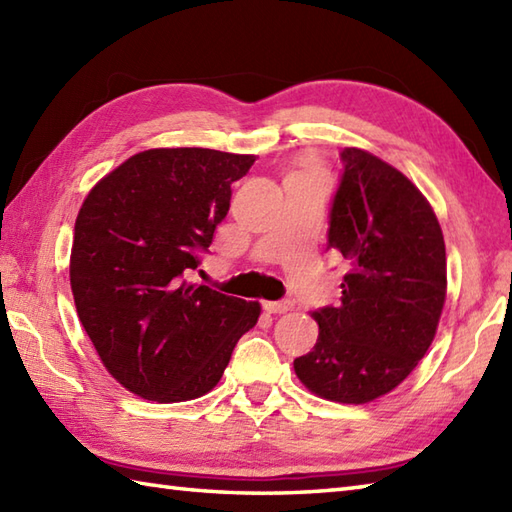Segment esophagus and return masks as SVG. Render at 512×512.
Wrapping results in <instances>:
<instances>
[{"label": "esophagus", "mask_w": 512, "mask_h": 512, "mask_svg": "<svg viewBox=\"0 0 512 512\" xmlns=\"http://www.w3.org/2000/svg\"><path fill=\"white\" fill-rule=\"evenodd\" d=\"M264 310L268 314H286L288 310H292V301H266Z\"/></svg>", "instance_id": "obj_1"}]
</instances>
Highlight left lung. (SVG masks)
<instances>
[{"label": "left lung", "mask_w": 512, "mask_h": 512, "mask_svg": "<svg viewBox=\"0 0 512 512\" xmlns=\"http://www.w3.org/2000/svg\"><path fill=\"white\" fill-rule=\"evenodd\" d=\"M328 250L347 262L341 306L312 314L319 339L295 358L314 394L363 405L398 387L436 336L447 297L438 217L398 169L363 149L341 151Z\"/></svg>", "instance_id": "obj_1"}]
</instances>
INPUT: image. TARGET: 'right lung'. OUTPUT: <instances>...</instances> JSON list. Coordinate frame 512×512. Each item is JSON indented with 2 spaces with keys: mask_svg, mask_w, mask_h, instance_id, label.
<instances>
[{
  "mask_svg": "<svg viewBox=\"0 0 512 512\" xmlns=\"http://www.w3.org/2000/svg\"><path fill=\"white\" fill-rule=\"evenodd\" d=\"M255 156L178 147L125 160L85 198L70 284L103 365L132 394L184 402L211 391L259 303L189 281L209 253L231 184Z\"/></svg>",
  "mask_w": 512,
  "mask_h": 512,
  "instance_id": "1",
  "label": "right lung"
}]
</instances>
